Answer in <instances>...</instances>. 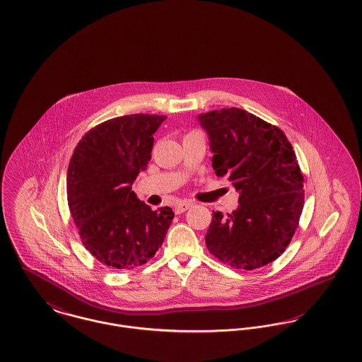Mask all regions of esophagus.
Segmentation results:
<instances>
[{
    "label": "esophagus",
    "instance_id": "obj_1",
    "mask_svg": "<svg viewBox=\"0 0 362 362\" xmlns=\"http://www.w3.org/2000/svg\"><path fill=\"white\" fill-rule=\"evenodd\" d=\"M193 206V202H190V201H182V202H179V204H176V206H175V212L176 214H183V212H186L189 208H192Z\"/></svg>",
    "mask_w": 362,
    "mask_h": 362
}]
</instances>
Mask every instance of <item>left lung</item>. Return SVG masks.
<instances>
[{
  "mask_svg": "<svg viewBox=\"0 0 362 362\" xmlns=\"http://www.w3.org/2000/svg\"><path fill=\"white\" fill-rule=\"evenodd\" d=\"M198 121L216 175L240 192L234 212H214L206 248L230 267H263L286 250L303 211L305 179L293 147L279 127L243 109L204 112Z\"/></svg>",
  "mask_w": 362,
  "mask_h": 362,
  "instance_id": "left-lung-1",
  "label": "left lung"
}]
</instances>
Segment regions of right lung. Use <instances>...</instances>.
I'll return each instance as SVG.
<instances>
[{
  "instance_id": "obj_1",
  "label": "right lung",
  "mask_w": 362,
  "mask_h": 362,
  "mask_svg": "<svg viewBox=\"0 0 362 362\" xmlns=\"http://www.w3.org/2000/svg\"><path fill=\"white\" fill-rule=\"evenodd\" d=\"M165 115L131 114L107 119L78 141L67 169V202L83 245L100 263L132 270L161 248L173 211H153L132 192L151 158Z\"/></svg>"
}]
</instances>
